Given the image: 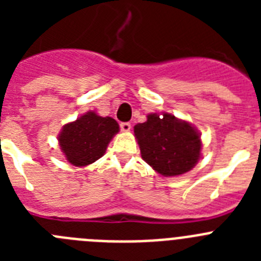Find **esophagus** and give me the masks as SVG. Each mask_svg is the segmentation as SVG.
Returning <instances> with one entry per match:
<instances>
[{
  "label": "esophagus",
  "instance_id": "34e87169",
  "mask_svg": "<svg viewBox=\"0 0 261 261\" xmlns=\"http://www.w3.org/2000/svg\"><path fill=\"white\" fill-rule=\"evenodd\" d=\"M120 129H121L123 132H129V130H130V123H121L120 124Z\"/></svg>",
  "mask_w": 261,
  "mask_h": 261
}]
</instances>
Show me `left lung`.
<instances>
[{"label":"left lung","mask_w":261,"mask_h":261,"mask_svg":"<svg viewBox=\"0 0 261 261\" xmlns=\"http://www.w3.org/2000/svg\"><path fill=\"white\" fill-rule=\"evenodd\" d=\"M135 136L142 159L163 176L186 174L199 162V132L174 115H147L145 123L135 126Z\"/></svg>","instance_id":"1"}]
</instances>
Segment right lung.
<instances>
[{"label": "right lung", "instance_id": "add662e5", "mask_svg": "<svg viewBox=\"0 0 261 261\" xmlns=\"http://www.w3.org/2000/svg\"><path fill=\"white\" fill-rule=\"evenodd\" d=\"M119 132L112 117H102L90 111L75 121L64 125L59 135L62 153L73 166H87L103 156L108 144Z\"/></svg>", "mask_w": 261, "mask_h": 261}]
</instances>
